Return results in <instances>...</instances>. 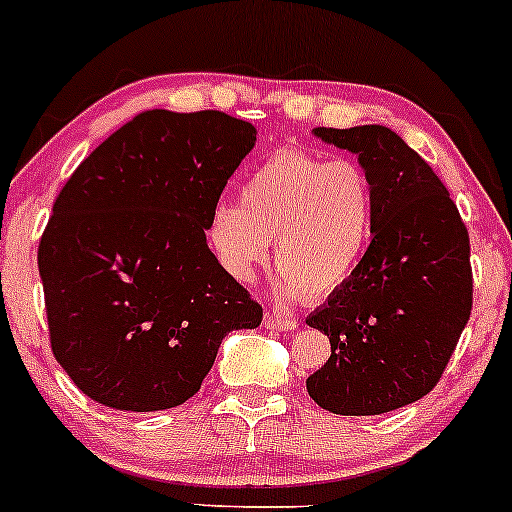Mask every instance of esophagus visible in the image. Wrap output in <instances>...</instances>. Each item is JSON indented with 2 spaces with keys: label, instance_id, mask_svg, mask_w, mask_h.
<instances>
[{
  "label": "esophagus",
  "instance_id": "34e87169",
  "mask_svg": "<svg viewBox=\"0 0 512 512\" xmlns=\"http://www.w3.org/2000/svg\"><path fill=\"white\" fill-rule=\"evenodd\" d=\"M263 326H266V329H275V331H295L297 321L292 317H283V314L266 312L263 314Z\"/></svg>",
  "mask_w": 512,
  "mask_h": 512
}]
</instances>
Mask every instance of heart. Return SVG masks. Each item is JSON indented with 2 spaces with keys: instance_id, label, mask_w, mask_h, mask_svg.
<instances>
[{
  "instance_id": "heart-1",
  "label": "heart",
  "mask_w": 512,
  "mask_h": 512,
  "mask_svg": "<svg viewBox=\"0 0 512 512\" xmlns=\"http://www.w3.org/2000/svg\"><path fill=\"white\" fill-rule=\"evenodd\" d=\"M239 203H217L208 241L220 266L249 283L275 239L283 295L329 297L363 261L375 229V191L353 159L280 147L249 171Z\"/></svg>"
}]
</instances>
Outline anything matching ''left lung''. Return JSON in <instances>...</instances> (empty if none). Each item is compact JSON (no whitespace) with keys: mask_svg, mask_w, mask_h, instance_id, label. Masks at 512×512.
<instances>
[{"mask_svg":"<svg viewBox=\"0 0 512 512\" xmlns=\"http://www.w3.org/2000/svg\"><path fill=\"white\" fill-rule=\"evenodd\" d=\"M312 132L358 157L375 229L348 283L307 317L331 341L307 392L331 413L380 416L426 396L450 363L472 314L469 234L435 171L394 130Z\"/></svg>","mask_w":512,"mask_h":512,"instance_id":"obj_1","label":"left lung"}]
</instances>
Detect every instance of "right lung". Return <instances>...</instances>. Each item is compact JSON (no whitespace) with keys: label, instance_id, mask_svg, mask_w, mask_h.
<instances>
[{"label":"right lung","instance_id":"obj_1","mask_svg":"<svg viewBox=\"0 0 512 512\" xmlns=\"http://www.w3.org/2000/svg\"><path fill=\"white\" fill-rule=\"evenodd\" d=\"M256 128L222 111H145L65 183L38 246L50 346L89 399L164 411L198 392L229 331L261 304L205 229Z\"/></svg>","mask_w":512,"mask_h":512}]
</instances>
